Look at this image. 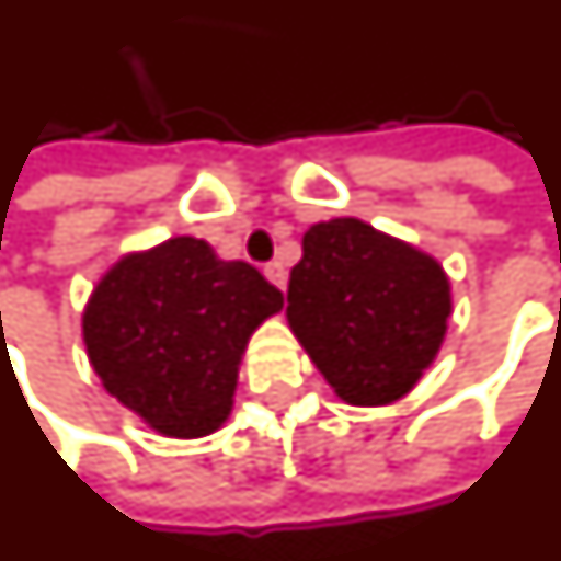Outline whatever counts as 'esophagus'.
Returning <instances> with one entry per match:
<instances>
[{
    "label": "esophagus",
    "mask_w": 561,
    "mask_h": 561,
    "mask_svg": "<svg viewBox=\"0 0 561 561\" xmlns=\"http://www.w3.org/2000/svg\"><path fill=\"white\" fill-rule=\"evenodd\" d=\"M264 276H267V279L273 282L279 291H285V285H288V273H285V267H282V264H276V261H273V264H267V267H264Z\"/></svg>",
    "instance_id": "esophagus-1"
}]
</instances>
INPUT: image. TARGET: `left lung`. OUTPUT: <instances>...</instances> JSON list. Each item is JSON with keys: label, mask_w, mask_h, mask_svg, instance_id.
<instances>
[{"label": "left lung", "mask_w": 561, "mask_h": 561, "mask_svg": "<svg viewBox=\"0 0 561 561\" xmlns=\"http://www.w3.org/2000/svg\"><path fill=\"white\" fill-rule=\"evenodd\" d=\"M453 285L419 245L362 218L304 233L285 319L340 401L386 407L413 391L444 346Z\"/></svg>", "instance_id": "1"}]
</instances>
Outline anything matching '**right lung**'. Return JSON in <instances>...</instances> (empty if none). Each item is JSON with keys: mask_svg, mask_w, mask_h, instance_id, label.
<instances>
[{"mask_svg": "<svg viewBox=\"0 0 561 561\" xmlns=\"http://www.w3.org/2000/svg\"><path fill=\"white\" fill-rule=\"evenodd\" d=\"M279 309L282 291L252 264L225 261L197 237H170L105 270L81 336L121 407L154 434L197 440L230 419L245 346Z\"/></svg>", "mask_w": 561, "mask_h": 561, "instance_id": "obj_1", "label": "right lung"}]
</instances>
